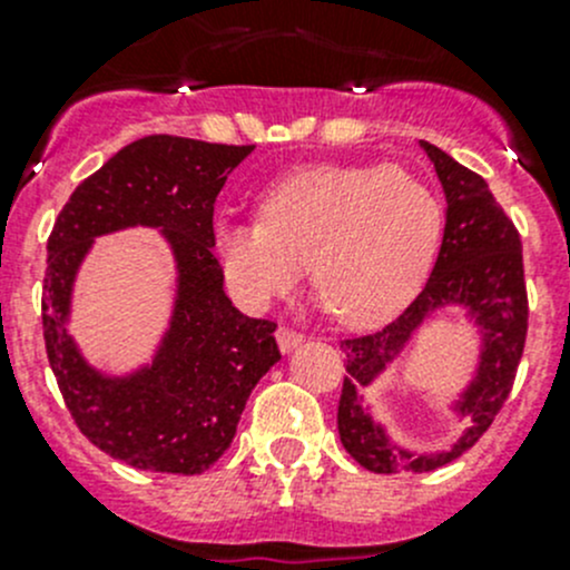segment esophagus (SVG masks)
I'll list each match as a JSON object with an SVG mask.
<instances>
[{"label":"esophagus","instance_id":"34e87169","mask_svg":"<svg viewBox=\"0 0 570 570\" xmlns=\"http://www.w3.org/2000/svg\"><path fill=\"white\" fill-rule=\"evenodd\" d=\"M275 338H278V347H281V353H292V350L295 347H301L303 344V333L301 331H295V327H289V325H281L278 331H275Z\"/></svg>","mask_w":570,"mask_h":570}]
</instances>
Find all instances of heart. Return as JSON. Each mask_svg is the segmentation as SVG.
I'll use <instances>...</instances> for the list:
<instances>
[{"label":"heart","instance_id":"heart-1","mask_svg":"<svg viewBox=\"0 0 570 570\" xmlns=\"http://www.w3.org/2000/svg\"><path fill=\"white\" fill-rule=\"evenodd\" d=\"M444 228L441 200L396 165H317L278 178L258 220H223L215 248L250 303L286 295L308 264L314 289L350 327H375L413 301Z\"/></svg>","mask_w":570,"mask_h":570}]
</instances>
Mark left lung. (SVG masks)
<instances>
[{"instance_id":"obj_1","label":"left lung","mask_w":570,"mask_h":570,"mask_svg":"<svg viewBox=\"0 0 570 570\" xmlns=\"http://www.w3.org/2000/svg\"><path fill=\"white\" fill-rule=\"evenodd\" d=\"M435 165L446 195V226L439 258L416 301L394 322L370 336L344 338L347 377L338 396V439L344 450L375 474L396 471H433L461 458L491 428L502 411L527 342V284L521 237L504 215L485 178L422 140ZM444 305H463L483 333L478 375L466 387L456 410L466 419L461 440L439 453H411L394 445L368 409L360 405L357 392L393 363L417 325Z\"/></svg>"}]
</instances>
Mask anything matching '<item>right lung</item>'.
<instances>
[{"mask_svg": "<svg viewBox=\"0 0 570 570\" xmlns=\"http://www.w3.org/2000/svg\"><path fill=\"white\" fill-rule=\"evenodd\" d=\"M253 148L142 137L85 178L57 215L40 301L46 355L77 428L115 461L200 474L228 450L253 386L281 358L275 322L232 306L212 253L215 200ZM131 225L164 228L179 269L177 306L153 364L109 379L78 355L65 322L92 239Z\"/></svg>", "mask_w": 570, "mask_h": 570, "instance_id": "obj_1", "label": "right lung"}]
</instances>
